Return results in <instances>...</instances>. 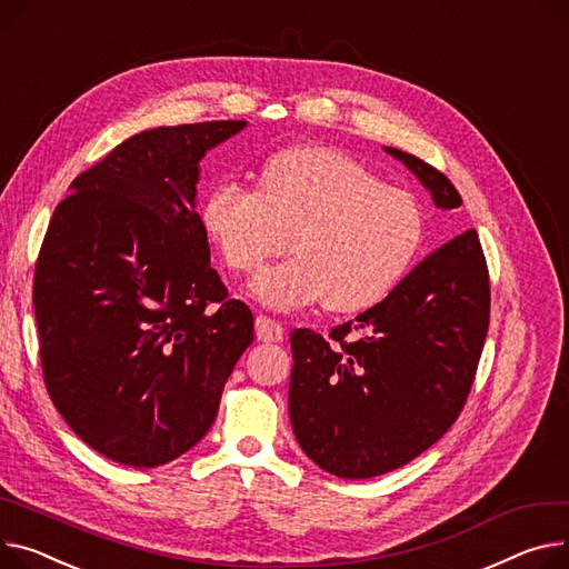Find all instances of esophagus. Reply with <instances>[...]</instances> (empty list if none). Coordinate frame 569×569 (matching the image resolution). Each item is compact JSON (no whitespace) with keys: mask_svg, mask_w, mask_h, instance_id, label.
<instances>
[{"mask_svg":"<svg viewBox=\"0 0 569 569\" xmlns=\"http://www.w3.org/2000/svg\"><path fill=\"white\" fill-rule=\"evenodd\" d=\"M286 329L281 327V322L268 318V316H258L256 318V338L262 340V343H279L283 340Z\"/></svg>","mask_w":569,"mask_h":569,"instance_id":"obj_1","label":"esophagus"}]
</instances>
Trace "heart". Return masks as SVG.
Instances as JSON below:
<instances>
[{
	"mask_svg": "<svg viewBox=\"0 0 569 569\" xmlns=\"http://www.w3.org/2000/svg\"><path fill=\"white\" fill-rule=\"evenodd\" d=\"M201 223L221 262L238 274H253L290 238L297 256L251 281L256 299L277 311L320 299L333 313L380 305L426 240L419 201L322 146L281 150L264 162L256 189L219 182L203 201Z\"/></svg>",
	"mask_w": 569,
	"mask_h": 569,
	"instance_id": "1",
	"label": "heart"
}]
</instances>
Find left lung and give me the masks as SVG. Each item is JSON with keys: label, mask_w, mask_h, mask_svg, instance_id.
I'll return each mask as SVG.
<instances>
[{"label": "left lung", "mask_w": 569, "mask_h": 569, "mask_svg": "<svg viewBox=\"0 0 569 569\" xmlns=\"http://www.w3.org/2000/svg\"><path fill=\"white\" fill-rule=\"evenodd\" d=\"M441 210L462 197L439 169L387 148ZM489 327V270L476 229L426 256L355 320L290 333L288 409L301 450L338 478H372L419 458L458 421Z\"/></svg>", "instance_id": "left-lung-1"}]
</instances>
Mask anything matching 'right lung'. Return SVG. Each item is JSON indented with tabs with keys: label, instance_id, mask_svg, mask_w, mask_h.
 <instances>
[{
	"label": "right lung",
	"instance_id": "1",
	"mask_svg": "<svg viewBox=\"0 0 569 569\" xmlns=\"http://www.w3.org/2000/svg\"><path fill=\"white\" fill-rule=\"evenodd\" d=\"M247 121L139 132L82 171L33 272L46 389L82 441L160 467L210 430L253 316L210 264L199 160Z\"/></svg>",
	"mask_w": 569,
	"mask_h": 569
}]
</instances>
